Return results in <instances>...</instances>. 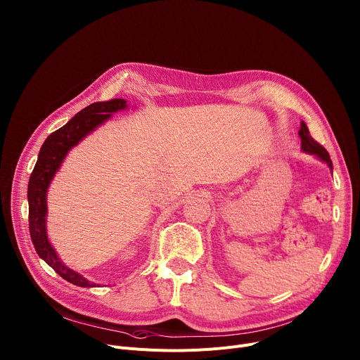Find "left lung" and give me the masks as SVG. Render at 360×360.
Returning a JSON list of instances; mask_svg holds the SVG:
<instances>
[{"instance_id":"8db88e82","label":"left lung","mask_w":360,"mask_h":360,"mask_svg":"<svg viewBox=\"0 0 360 360\" xmlns=\"http://www.w3.org/2000/svg\"><path fill=\"white\" fill-rule=\"evenodd\" d=\"M299 136L302 139V150L310 155H316L320 160L326 162L329 165V168L333 171V165H332V159L329 152L326 150L320 143H317L311 136L307 129V124L304 122L300 123V130H299Z\"/></svg>"}]
</instances>
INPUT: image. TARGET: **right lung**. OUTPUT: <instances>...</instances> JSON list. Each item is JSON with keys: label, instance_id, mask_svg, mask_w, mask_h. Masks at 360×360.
<instances>
[{"label": "right lung", "instance_id": "1", "mask_svg": "<svg viewBox=\"0 0 360 360\" xmlns=\"http://www.w3.org/2000/svg\"><path fill=\"white\" fill-rule=\"evenodd\" d=\"M126 108L127 102L124 99H112L108 102L91 103L80 110L73 119L57 129L44 141L36 167L28 181L27 198L31 241L34 244L39 257L43 258L58 276L79 287H94L96 283H90L79 273L64 266L56 250L51 247L46 228L47 189L69 150L91 134L96 127L103 124L113 113Z\"/></svg>", "mask_w": 360, "mask_h": 360}]
</instances>
